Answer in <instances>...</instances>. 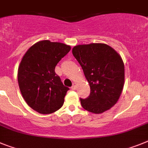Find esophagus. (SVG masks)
Listing matches in <instances>:
<instances>
[{
    "label": "esophagus",
    "instance_id": "1",
    "mask_svg": "<svg viewBox=\"0 0 148 148\" xmlns=\"http://www.w3.org/2000/svg\"><path fill=\"white\" fill-rule=\"evenodd\" d=\"M76 87H77V84H75V83H74V84H73V85H72V86H71V89L74 90V89H76Z\"/></svg>",
    "mask_w": 148,
    "mask_h": 148
}]
</instances>
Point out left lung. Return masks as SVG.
Returning <instances> with one entry per match:
<instances>
[{
    "mask_svg": "<svg viewBox=\"0 0 148 148\" xmlns=\"http://www.w3.org/2000/svg\"><path fill=\"white\" fill-rule=\"evenodd\" d=\"M90 86V94L80 99L82 107L101 114L118 101L124 84V64L113 48L105 43L78 45L72 49Z\"/></svg>",
    "mask_w": 148,
    "mask_h": 148,
    "instance_id": "left-lung-1",
    "label": "left lung"
}]
</instances>
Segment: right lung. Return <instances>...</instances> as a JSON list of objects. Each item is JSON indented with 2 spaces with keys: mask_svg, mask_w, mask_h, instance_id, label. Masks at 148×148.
Segmentation results:
<instances>
[{
  "mask_svg": "<svg viewBox=\"0 0 148 148\" xmlns=\"http://www.w3.org/2000/svg\"><path fill=\"white\" fill-rule=\"evenodd\" d=\"M71 50L70 46L42 40L31 47L21 61L18 83L26 103L40 114L59 110L69 88L64 86L55 68Z\"/></svg>",
  "mask_w": 148,
  "mask_h": 148,
  "instance_id": "right-lung-1",
  "label": "right lung"
}]
</instances>
